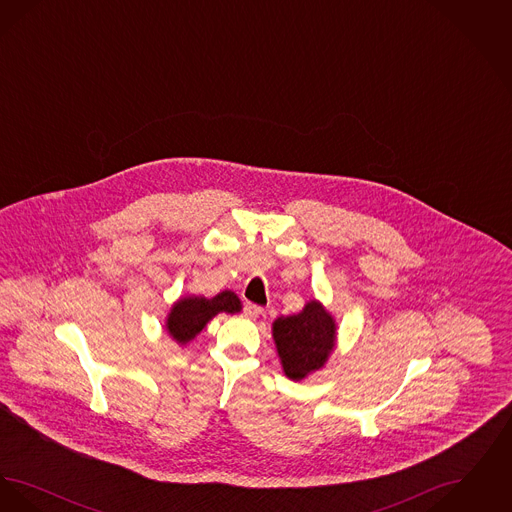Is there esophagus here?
I'll return each instance as SVG.
<instances>
[{
    "instance_id": "esophagus-1",
    "label": "esophagus",
    "mask_w": 512,
    "mask_h": 512,
    "mask_svg": "<svg viewBox=\"0 0 512 512\" xmlns=\"http://www.w3.org/2000/svg\"><path fill=\"white\" fill-rule=\"evenodd\" d=\"M245 315L249 318L265 317V309L255 303H245Z\"/></svg>"
}]
</instances>
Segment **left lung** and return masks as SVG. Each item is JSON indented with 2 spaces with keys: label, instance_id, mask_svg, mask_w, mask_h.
<instances>
[{
  "label": "left lung",
  "instance_id": "left-lung-1",
  "mask_svg": "<svg viewBox=\"0 0 512 512\" xmlns=\"http://www.w3.org/2000/svg\"><path fill=\"white\" fill-rule=\"evenodd\" d=\"M336 336V318L317 299L307 301L301 313L272 322L280 365L293 382L305 380L326 365L336 347Z\"/></svg>",
  "mask_w": 512,
  "mask_h": 512
}]
</instances>
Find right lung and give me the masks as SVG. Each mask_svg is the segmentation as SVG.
Returning a JSON list of instances; mask_svg holds the SVG:
<instances>
[{
  "label": "right lung",
  "mask_w": 512,
  "mask_h": 512,
  "mask_svg": "<svg viewBox=\"0 0 512 512\" xmlns=\"http://www.w3.org/2000/svg\"><path fill=\"white\" fill-rule=\"evenodd\" d=\"M240 311L242 301L230 290L217 293L215 297L184 295L172 303L171 311L165 318V328L172 340L180 345H186L219 313L234 315Z\"/></svg>",
  "instance_id": "obj_1"
}]
</instances>
